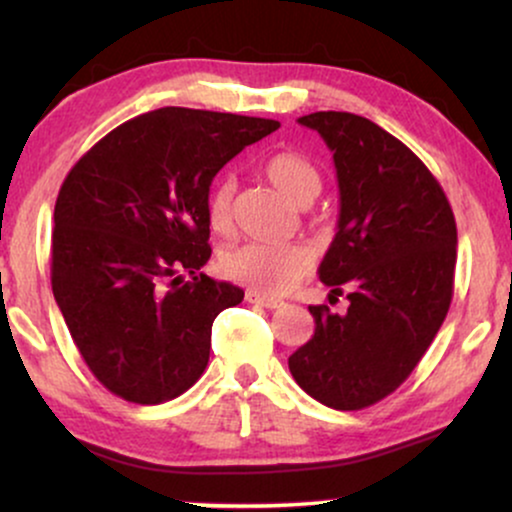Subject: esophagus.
I'll return each mask as SVG.
<instances>
[{"mask_svg":"<svg viewBox=\"0 0 512 512\" xmlns=\"http://www.w3.org/2000/svg\"><path fill=\"white\" fill-rule=\"evenodd\" d=\"M245 301L255 303V305H262V308H269V310L281 308V305H284L281 301H276V298H267V296H262V293H257V291L245 293Z\"/></svg>","mask_w":512,"mask_h":512,"instance_id":"1","label":"esophagus"}]
</instances>
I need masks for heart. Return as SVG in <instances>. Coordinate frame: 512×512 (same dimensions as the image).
Wrapping results in <instances>:
<instances>
[{
	"mask_svg": "<svg viewBox=\"0 0 512 512\" xmlns=\"http://www.w3.org/2000/svg\"><path fill=\"white\" fill-rule=\"evenodd\" d=\"M262 175L293 207H308L322 190V175L310 158L296 151H276L262 163ZM233 180H219L207 197V219L216 233H226L233 219ZM310 269V252L301 245L248 243L223 252L221 272L262 296L289 291Z\"/></svg>",
	"mask_w": 512,
	"mask_h": 512,
	"instance_id": "1",
	"label": "heart"
}]
</instances>
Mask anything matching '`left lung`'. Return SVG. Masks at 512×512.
Here are the masks:
<instances>
[{
    "mask_svg": "<svg viewBox=\"0 0 512 512\" xmlns=\"http://www.w3.org/2000/svg\"><path fill=\"white\" fill-rule=\"evenodd\" d=\"M332 151L337 233L320 262L344 315L310 305L315 334L289 356L298 385L354 411L395 392L426 354L452 301L457 226L443 187L399 139L354 113L298 117Z\"/></svg>",
    "mask_w": 512,
    "mask_h": 512,
    "instance_id": "8db88e82",
    "label": "left lung"
}]
</instances>
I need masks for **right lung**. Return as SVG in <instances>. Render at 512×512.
I'll return each mask as SVG.
<instances>
[{"mask_svg": "<svg viewBox=\"0 0 512 512\" xmlns=\"http://www.w3.org/2000/svg\"><path fill=\"white\" fill-rule=\"evenodd\" d=\"M274 129L264 117L158 108L105 134L69 170L55 204L52 293L113 395L161 404L204 373L216 315L245 296L202 272L211 180Z\"/></svg>", "mask_w": 512, "mask_h": 512, "instance_id": "obj_1", "label": "right lung"}]
</instances>
